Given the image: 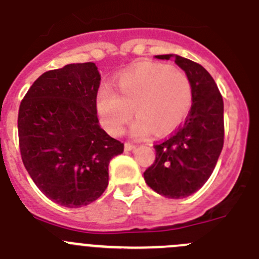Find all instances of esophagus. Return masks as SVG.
I'll use <instances>...</instances> for the list:
<instances>
[{
    "label": "esophagus",
    "instance_id": "esophagus-1",
    "mask_svg": "<svg viewBox=\"0 0 259 259\" xmlns=\"http://www.w3.org/2000/svg\"><path fill=\"white\" fill-rule=\"evenodd\" d=\"M135 148H136V146H135L134 144H131V143H125L124 144V149L127 150V152H131V150H134Z\"/></svg>",
    "mask_w": 259,
    "mask_h": 259
}]
</instances>
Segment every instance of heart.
Instances as JSON below:
<instances>
[{"mask_svg":"<svg viewBox=\"0 0 259 259\" xmlns=\"http://www.w3.org/2000/svg\"><path fill=\"white\" fill-rule=\"evenodd\" d=\"M192 106V84L180 70L163 63L144 62L123 72L116 80V93L107 87L97 95L96 107L106 131L120 135L136 114L131 128L135 137L155 131L164 135L175 130Z\"/></svg>","mask_w":259,"mask_h":259,"instance_id":"heart-1","label":"heart"}]
</instances>
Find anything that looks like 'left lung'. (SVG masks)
Segmentation results:
<instances>
[{
	"instance_id": "obj_1",
	"label": "left lung",
	"mask_w": 259,
	"mask_h": 259,
	"mask_svg": "<svg viewBox=\"0 0 259 259\" xmlns=\"http://www.w3.org/2000/svg\"><path fill=\"white\" fill-rule=\"evenodd\" d=\"M175 59L192 84V106L184 124L154 145L155 161L144 172L146 184L167 198H185L207 182L223 149V98L211 75L201 65L176 54Z\"/></svg>"
}]
</instances>
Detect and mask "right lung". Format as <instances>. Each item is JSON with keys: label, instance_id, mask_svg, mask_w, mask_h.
I'll use <instances>...</instances> for the list:
<instances>
[{"label": "right lung", "instance_id": "right-lung-1", "mask_svg": "<svg viewBox=\"0 0 259 259\" xmlns=\"http://www.w3.org/2000/svg\"><path fill=\"white\" fill-rule=\"evenodd\" d=\"M101 75L93 62L70 63L41 75L20 102L22 161L33 183L61 206L81 207L109 184V163L124 145L97 118Z\"/></svg>", "mask_w": 259, "mask_h": 259}]
</instances>
